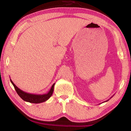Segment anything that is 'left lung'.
<instances>
[{
  "label": "left lung",
  "mask_w": 131,
  "mask_h": 131,
  "mask_svg": "<svg viewBox=\"0 0 131 131\" xmlns=\"http://www.w3.org/2000/svg\"><path fill=\"white\" fill-rule=\"evenodd\" d=\"M114 95H113V96H114ZM113 96L112 97H113ZM112 97H111L110 98H112ZM109 100H107V101H105V102H107V101H108ZM104 102H103V103H104Z\"/></svg>",
  "instance_id": "left-lung-1"
}]
</instances>
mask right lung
Returning a JSON list of instances; mask_svg holds the SVG:
<instances>
[{
	"mask_svg": "<svg viewBox=\"0 0 131 131\" xmlns=\"http://www.w3.org/2000/svg\"><path fill=\"white\" fill-rule=\"evenodd\" d=\"M10 81L14 86L17 93L18 94V96L20 97L23 101L31 103H40L44 102L47 100H48L51 97V96L52 95L54 90V86L55 85V83H54L52 86H51V88L50 90V91L46 94H35L24 92V91H23L22 90L18 88L15 85L13 81L11 80V79Z\"/></svg>",
	"mask_w": 131,
	"mask_h": 131,
	"instance_id": "obj_1",
	"label": "right lung"
}]
</instances>
